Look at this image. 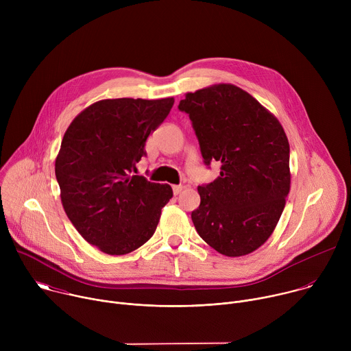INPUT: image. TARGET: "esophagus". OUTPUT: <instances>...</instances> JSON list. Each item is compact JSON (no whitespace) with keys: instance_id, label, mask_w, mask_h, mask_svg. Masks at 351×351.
<instances>
[{"instance_id":"esophagus-1","label":"esophagus","mask_w":351,"mask_h":351,"mask_svg":"<svg viewBox=\"0 0 351 351\" xmlns=\"http://www.w3.org/2000/svg\"><path fill=\"white\" fill-rule=\"evenodd\" d=\"M172 189H173V194H175V195H178V194L184 189V186H182V184H176V186H173Z\"/></svg>"}]
</instances>
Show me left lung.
<instances>
[{
    "instance_id": "left-lung-1",
    "label": "left lung",
    "mask_w": 351,
    "mask_h": 351,
    "mask_svg": "<svg viewBox=\"0 0 351 351\" xmlns=\"http://www.w3.org/2000/svg\"><path fill=\"white\" fill-rule=\"evenodd\" d=\"M178 108L189 114L204 164L221 162L219 176L197 189V233L226 257L253 253L276 228L290 190L282 125L253 95L226 83L187 93Z\"/></svg>"
}]
</instances>
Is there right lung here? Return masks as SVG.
<instances>
[{
    "instance_id": "add662e5",
    "label": "right lung",
    "mask_w": 351,
    "mask_h": 351,
    "mask_svg": "<svg viewBox=\"0 0 351 351\" xmlns=\"http://www.w3.org/2000/svg\"><path fill=\"white\" fill-rule=\"evenodd\" d=\"M173 97L101 99L66 129L56 160L64 210L82 237L110 256H123L149 240L169 184L132 175L145 156V140L168 117Z\"/></svg>"
}]
</instances>
